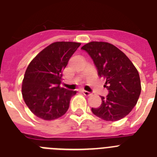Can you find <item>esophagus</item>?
<instances>
[{"instance_id": "obj_1", "label": "esophagus", "mask_w": 157, "mask_h": 157, "mask_svg": "<svg viewBox=\"0 0 157 157\" xmlns=\"http://www.w3.org/2000/svg\"><path fill=\"white\" fill-rule=\"evenodd\" d=\"M82 94H84L85 96H86V97H90V96H91V93L88 92V91L82 90Z\"/></svg>"}]
</instances>
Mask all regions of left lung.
<instances>
[{"label": "left lung", "mask_w": 157, "mask_h": 157, "mask_svg": "<svg viewBox=\"0 0 157 157\" xmlns=\"http://www.w3.org/2000/svg\"><path fill=\"white\" fill-rule=\"evenodd\" d=\"M81 48L94 60L100 77L106 80L104 86L109 90L102 103L92 108L95 116L105 121H117L131 112L141 94L138 71L130 59L120 49L105 41H90Z\"/></svg>", "instance_id": "1"}]
</instances>
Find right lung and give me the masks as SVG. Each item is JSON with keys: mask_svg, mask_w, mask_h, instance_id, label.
Returning a JSON list of instances; mask_svg holds the SVG:
<instances>
[{"mask_svg": "<svg viewBox=\"0 0 157 157\" xmlns=\"http://www.w3.org/2000/svg\"><path fill=\"white\" fill-rule=\"evenodd\" d=\"M81 43L56 41L32 59L22 82V95L32 113L44 120L61 117L76 91L60 86L62 71Z\"/></svg>", "mask_w": 157, "mask_h": 157, "instance_id": "1", "label": "right lung"}]
</instances>
